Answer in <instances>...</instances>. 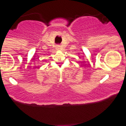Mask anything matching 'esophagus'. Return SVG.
I'll return each mask as SVG.
<instances>
[{
    "mask_svg": "<svg viewBox=\"0 0 126 126\" xmlns=\"http://www.w3.org/2000/svg\"><path fill=\"white\" fill-rule=\"evenodd\" d=\"M59 46H57V48H59Z\"/></svg>",
    "mask_w": 126,
    "mask_h": 126,
    "instance_id": "obj_1",
    "label": "esophagus"
}]
</instances>
